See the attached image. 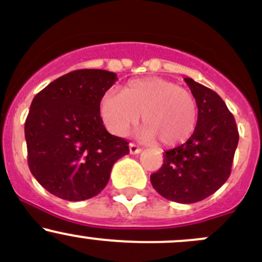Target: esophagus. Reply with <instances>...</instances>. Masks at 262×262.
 Here are the masks:
<instances>
[{"instance_id":"obj_1","label":"esophagus","mask_w":262,"mask_h":262,"mask_svg":"<svg viewBox=\"0 0 262 262\" xmlns=\"http://www.w3.org/2000/svg\"><path fill=\"white\" fill-rule=\"evenodd\" d=\"M128 147H130V152L131 154H140L141 152V147H139L137 146V145H135V144H130L128 145Z\"/></svg>"}]
</instances>
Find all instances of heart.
<instances>
[{"mask_svg":"<svg viewBox=\"0 0 262 262\" xmlns=\"http://www.w3.org/2000/svg\"><path fill=\"white\" fill-rule=\"evenodd\" d=\"M99 113L104 126L116 136H125L142 121L140 136L146 141L160 140L165 146H177L190 139L198 122V107L189 91L160 77L130 80L122 93H103Z\"/></svg>","mask_w":262,"mask_h":262,"instance_id":"1","label":"heart"}]
</instances>
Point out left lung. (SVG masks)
<instances>
[{
  "mask_svg": "<svg viewBox=\"0 0 262 262\" xmlns=\"http://www.w3.org/2000/svg\"><path fill=\"white\" fill-rule=\"evenodd\" d=\"M198 107V122L185 144L165 151L151 174L154 189L169 201L190 204L220 189L231 174L238 130L233 115L214 91L185 78Z\"/></svg>",
  "mask_w": 262,
  "mask_h": 262,
  "instance_id": "left-lung-1",
  "label": "left lung"
}]
</instances>
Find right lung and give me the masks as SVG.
<instances>
[{"label": "right lung", "instance_id": "add662e5", "mask_svg": "<svg viewBox=\"0 0 262 262\" xmlns=\"http://www.w3.org/2000/svg\"><path fill=\"white\" fill-rule=\"evenodd\" d=\"M117 80L102 69L61 75L32 99L25 122L31 174L49 193L69 202L104 189L128 142L106 130L99 101Z\"/></svg>", "mask_w": 262, "mask_h": 262}]
</instances>
